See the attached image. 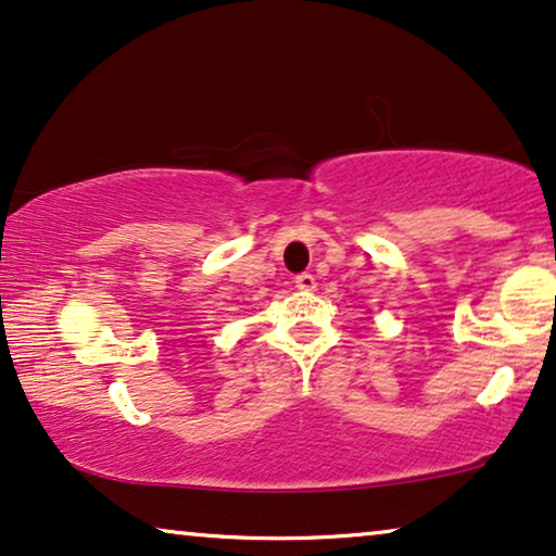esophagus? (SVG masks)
Wrapping results in <instances>:
<instances>
[{
    "label": "esophagus",
    "instance_id": "34e87169",
    "mask_svg": "<svg viewBox=\"0 0 556 556\" xmlns=\"http://www.w3.org/2000/svg\"><path fill=\"white\" fill-rule=\"evenodd\" d=\"M294 285H298V290H302V292H313L317 287L315 277H313V274H307V271L298 274V277H294Z\"/></svg>",
    "mask_w": 556,
    "mask_h": 556
}]
</instances>
